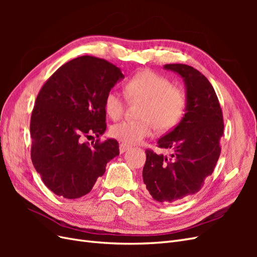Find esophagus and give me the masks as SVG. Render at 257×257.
<instances>
[{"label": "esophagus", "instance_id": "esophagus-1", "mask_svg": "<svg viewBox=\"0 0 257 257\" xmlns=\"http://www.w3.org/2000/svg\"><path fill=\"white\" fill-rule=\"evenodd\" d=\"M130 146H127V145H125V144H121L120 145V153H124L125 151H127L128 149H130Z\"/></svg>", "mask_w": 257, "mask_h": 257}]
</instances>
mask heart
Returning a JSON list of instances; mask_svg holds the SVG:
<instances>
[{"label": "heart", "instance_id": "1", "mask_svg": "<svg viewBox=\"0 0 257 257\" xmlns=\"http://www.w3.org/2000/svg\"><path fill=\"white\" fill-rule=\"evenodd\" d=\"M124 92L130 100H143L142 119H125L113 124L110 135L120 142L138 144L152 135L154 126L159 131L174 127L184 113V92L173 85L165 76L150 69L137 73L127 80ZM107 114L118 119L125 107V97L114 89L108 91L104 99Z\"/></svg>", "mask_w": 257, "mask_h": 257}]
</instances>
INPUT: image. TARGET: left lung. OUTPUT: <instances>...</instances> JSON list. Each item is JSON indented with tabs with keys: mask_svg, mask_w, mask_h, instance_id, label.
<instances>
[{
	"mask_svg": "<svg viewBox=\"0 0 257 257\" xmlns=\"http://www.w3.org/2000/svg\"><path fill=\"white\" fill-rule=\"evenodd\" d=\"M186 87V108L180 123L161 137L158 147L172 149L169 159L146 150L143 179L150 195L161 203L183 200L203 188L221 153L223 113L211 83L192 66L166 64Z\"/></svg>",
	"mask_w": 257,
	"mask_h": 257,
	"instance_id": "left-lung-1",
	"label": "left lung"
}]
</instances>
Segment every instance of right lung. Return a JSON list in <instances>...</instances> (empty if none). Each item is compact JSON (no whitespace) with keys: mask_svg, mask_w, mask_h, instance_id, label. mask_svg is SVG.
Returning <instances> with one entry per match:
<instances>
[{"mask_svg":"<svg viewBox=\"0 0 257 257\" xmlns=\"http://www.w3.org/2000/svg\"><path fill=\"white\" fill-rule=\"evenodd\" d=\"M123 77L110 62L82 56L59 67L38 92L30 123L31 159L56 195L84 196L119 155L115 139L91 144L82 139L106 131L104 99Z\"/></svg>","mask_w":257,"mask_h":257,"instance_id":"obj_1","label":"right lung"}]
</instances>
